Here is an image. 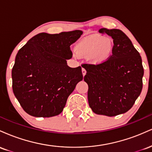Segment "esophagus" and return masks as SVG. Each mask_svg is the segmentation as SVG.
Returning a JSON list of instances; mask_svg holds the SVG:
<instances>
[{"label":"esophagus","mask_w":152,"mask_h":152,"mask_svg":"<svg viewBox=\"0 0 152 152\" xmlns=\"http://www.w3.org/2000/svg\"><path fill=\"white\" fill-rule=\"evenodd\" d=\"M81 71H82V74H83V76H84L85 75H86V71L84 69H82Z\"/></svg>","instance_id":"34e87169"}]
</instances>
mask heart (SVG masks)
Returning <instances> with one entry per match:
<instances>
[{
  "label": "heart",
  "instance_id": "1",
  "mask_svg": "<svg viewBox=\"0 0 152 152\" xmlns=\"http://www.w3.org/2000/svg\"><path fill=\"white\" fill-rule=\"evenodd\" d=\"M114 40L101 34H92L83 38L75 46L76 56L86 58L93 65L104 64L114 53Z\"/></svg>",
  "mask_w": 152,
  "mask_h": 152
}]
</instances>
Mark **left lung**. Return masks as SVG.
<instances>
[{"instance_id": "left-lung-1", "label": "left lung", "mask_w": 152, "mask_h": 152, "mask_svg": "<svg viewBox=\"0 0 152 152\" xmlns=\"http://www.w3.org/2000/svg\"><path fill=\"white\" fill-rule=\"evenodd\" d=\"M114 40V53L100 65L84 64L88 101L95 114L115 116L133 106L142 90V57L132 41L119 29L101 28Z\"/></svg>"}]
</instances>
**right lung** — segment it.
<instances>
[{
    "label": "right lung",
    "instance_id": "right-lung-1",
    "mask_svg": "<svg viewBox=\"0 0 152 152\" xmlns=\"http://www.w3.org/2000/svg\"><path fill=\"white\" fill-rule=\"evenodd\" d=\"M76 30L58 34L41 33L18 50L12 69L15 96L27 114L51 117L62 112L76 84L83 80L81 67L71 68L70 46L81 37Z\"/></svg>",
    "mask_w": 152,
    "mask_h": 152
}]
</instances>
